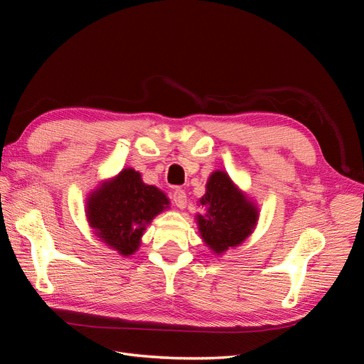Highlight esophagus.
Masks as SVG:
<instances>
[{"mask_svg":"<svg viewBox=\"0 0 364 364\" xmlns=\"http://www.w3.org/2000/svg\"><path fill=\"white\" fill-rule=\"evenodd\" d=\"M171 199H173V203L179 209H183L186 206V193L183 190H174Z\"/></svg>","mask_w":364,"mask_h":364,"instance_id":"esophagus-1","label":"esophagus"}]
</instances>
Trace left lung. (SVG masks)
Wrapping results in <instances>:
<instances>
[{
    "instance_id": "left-lung-1",
    "label": "left lung",
    "mask_w": 364,
    "mask_h": 364,
    "mask_svg": "<svg viewBox=\"0 0 364 364\" xmlns=\"http://www.w3.org/2000/svg\"><path fill=\"white\" fill-rule=\"evenodd\" d=\"M199 203L205 213L196 215L197 228L203 243L215 255H223L228 249L240 246L258 223L257 205L226 171L217 170L211 174Z\"/></svg>"
}]
</instances>
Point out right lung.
I'll return each instance as SVG.
<instances>
[{
	"label": "right lung",
	"instance_id": "add662e5",
	"mask_svg": "<svg viewBox=\"0 0 364 364\" xmlns=\"http://www.w3.org/2000/svg\"><path fill=\"white\" fill-rule=\"evenodd\" d=\"M170 200L159 188L142 182L134 168L121 170L102 182L86 199V218L94 234L119 255L130 257L151 220Z\"/></svg>",
	"mask_w": 364,
	"mask_h": 364
}]
</instances>
